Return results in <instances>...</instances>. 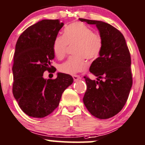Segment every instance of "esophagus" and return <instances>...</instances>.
Listing matches in <instances>:
<instances>
[{
	"mask_svg": "<svg viewBox=\"0 0 145 145\" xmlns=\"http://www.w3.org/2000/svg\"><path fill=\"white\" fill-rule=\"evenodd\" d=\"M73 78H74V81H77V80H80V79H81V77L80 76L74 75V76H73Z\"/></svg>",
	"mask_w": 145,
	"mask_h": 145,
	"instance_id": "esophagus-1",
	"label": "esophagus"
}]
</instances>
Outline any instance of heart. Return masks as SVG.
Instances as JSON below:
<instances>
[{
	"instance_id": "1",
	"label": "heart",
	"mask_w": 145,
	"mask_h": 145,
	"mask_svg": "<svg viewBox=\"0 0 145 145\" xmlns=\"http://www.w3.org/2000/svg\"><path fill=\"white\" fill-rule=\"evenodd\" d=\"M68 44L73 45L74 56L70 57L59 66V71L69 75H74L87 67V59H94L99 56L103 40L99 35L94 34L91 29L85 24H70L64 29V35L56 38L53 43V52L58 59L65 56Z\"/></svg>"
}]
</instances>
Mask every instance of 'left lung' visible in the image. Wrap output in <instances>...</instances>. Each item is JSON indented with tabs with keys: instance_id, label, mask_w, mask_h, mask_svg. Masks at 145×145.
Returning <instances> with one entry per match:
<instances>
[{
	"instance_id": "left-lung-1",
	"label": "left lung",
	"mask_w": 145,
	"mask_h": 145,
	"mask_svg": "<svg viewBox=\"0 0 145 145\" xmlns=\"http://www.w3.org/2000/svg\"><path fill=\"white\" fill-rule=\"evenodd\" d=\"M79 20L96 25L103 40L99 57L89 68L97 80L84 77L87 88L83 103L93 116L109 118L122 110L131 90L133 81L129 51L123 35L112 25L99 20Z\"/></svg>"
}]
</instances>
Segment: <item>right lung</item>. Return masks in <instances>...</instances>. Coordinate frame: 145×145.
Segmentation results:
<instances>
[{
    "label": "right lung",
    "instance_id": "add662e5",
    "mask_svg": "<svg viewBox=\"0 0 145 145\" xmlns=\"http://www.w3.org/2000/svg\"><path fill=\"white\" fill-rule=\"evenodd\" d=\"M63 25L58 20H42L27 28L16 44L12 91L20 109L30 117L52 114L74 81L63 73H58L56 79L43 78L44 71L54 69L51 65L54 58L53 43Z\"/></svg>",
    "mask_w": 145,
    "mask_h": 145
}]
</instances>
